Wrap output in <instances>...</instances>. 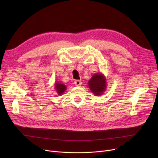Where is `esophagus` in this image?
<instances>
[{
	"instance_id": "esophagus-1",
	"label": "esophagus",
	"mask_w": 158,
	"mask_h": 158,
	"mask_svg": "<svg viewBox=\"0 0 158 158\" xmlns=\"http://www.w3.org/2000/svg\"><path fill=\"white\" fill-rule=\"evenodd\" d=\"M74 84H75V85L77 86H81V85L82 82H81V81L76 80V81H74Z\"/></svg>"
}]
</instances>
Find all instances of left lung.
Here are the masks:
<instances>
[{
	"label": "left lung",
	"mask_w": 158,
	"mask_h": 158,
	"mask_svg": "<svg viewBox=\"0 0 158 158\" xmlns=\"http://www.w3.org/2000/svg\"><path fill=\"white\" fill-rule=\"evenodd\" d=\"M88 86L91 92L95 96H100L106 89L107 82L104 75L102 73H96L88 81Z\"/></svg>",
	"instance_id": "8db88e82"
}]
</instances>
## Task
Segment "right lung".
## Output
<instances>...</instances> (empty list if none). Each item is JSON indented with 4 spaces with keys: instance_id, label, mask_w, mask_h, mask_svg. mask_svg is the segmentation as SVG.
<instances>
[{
    "instance_id": "right-lung-1",
    "label": "right lung",
    "mask_w": 158,
    "mask_h": 158,
    "mask_svg": "<svg viewBox=\"0 0 158 158\" xmlns=\"http://www.w3.org/2000/svg\"><path fill=\"white\" fill-rule=\"evenodd\" d=\"M66 86L64 84L60 82H56L54 83V89L57 95H62L66 89Z\"/></svg>"
}]
</instances>
